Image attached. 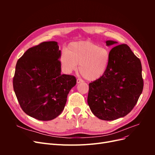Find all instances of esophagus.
<instances>
[{"label":"esophagus","instance_id":"34e87169","mask_svg":"<svg viewBox=\"0 0 155 155\" xmlns=\"http://www.w3.org/2000/svg\"><path fill=\"white\" fill-rule=\"evenodd\" d=\"M82 82H83V80H81V79H77V83H78V84L81 83H82Z\"/></svg>","mask_w":155,"mask_h":155}]
</instances>
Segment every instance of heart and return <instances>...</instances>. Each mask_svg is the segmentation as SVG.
Instances as JSON below:
<instances>
[{
	"label": "heart",
	"instance_id": "heart-1",
	"mask_svg": "<svg viewBox=\"0 0 155 155\" xmlns=\"http://www.w3.org/2000/svg\"><path fill=\"white\" fill-rule=\"evenodd\" d=\"M110 51L90 41L70 43L59 59L64 71L70 74L78 68L83 77L90 81L101 78L109 67Z\"/></svg>",
	"mask_w": 155,
	"mask_h": 155
}]
</instances>
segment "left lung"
<instances>
[{"label":"left lung","instance_id":"obj_1","mask_svg":"<svg viewBox=\"0 0 155 155\" xmlns=\"http://www.w3.org/2000/svg\"><path fill=\"white\" fill-rule=\"evenodd\" d=\"M106 45L118 42L108 40ZM142 64L127 45L114 46L105 74L89 83L87 102L98 118L111 121L122 118L132 110L143 91Z\"/></svg>","mask_w":155,"mask_h":155}]
</instances>
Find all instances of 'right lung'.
<instances>
[{"label": "right lung", "mask_w": 155, "mask_h": 155, "mask_svg": "<svg viewBox=\"0 0 155 155\" xmlns=\"http://www.w3.org/2000/svg\"><path fill=\"white\" fill-rule=\"evenodd\" d=\"M61 55L57 42L47 41L29 48L17 61L14 92L23 111L32 118L41 121L57 118L76 85L74 76L61 74Z\"/></svg>", "instance_id": "1"}]
</instances>
